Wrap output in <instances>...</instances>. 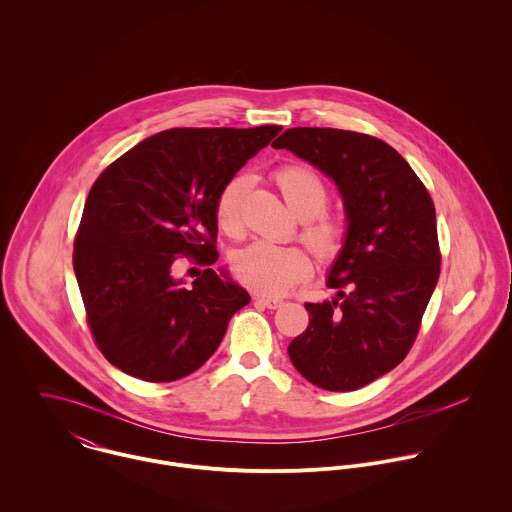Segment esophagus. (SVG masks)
Segmentation results:
<instances>
[{
    "label": "esophagus",
    "instance_id": "obj_1",
    "mask_svg": "<svg viewBox=\"0 0 512 512\" xmlns=\"http://www.w3.org/2000/svg\"><path fill=\"white\" fill-rule=\"evenodd\" d=\"M256 303H262V305L268 307V309H278V307L284 305L282 299H278V297H268V295H258V297H256Z\"/></svg>",
    "mask_w": 512,
    "mask_h": 512
}]
</instances>
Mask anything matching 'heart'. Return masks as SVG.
<instances>
[{
  "mask_svg": "<svg viewBox=\"0 0 512 512\" xmlns=\"http://www.w3.org/2000/svg\"><path fill=\"white\" fill-rule=\"evenodd\" d=\"M274 183L284 195L293 213L301 219V238L311 252L325 262L335 260L347 242V222L325 207L329 187L325 179L309 165L288 163L272 173ZM250 179L244 173L230 177L220 187L215 201V219L220 230L236 236L242 230V201L248 193ZM232 270L238 282L254 292L280 295L311 276V260L299 246L272 244L266 240L252 242L232 256Z\"/></svg>",
  "mask_w": 512,
  "mask_h": 512,
  "instance_id": "b5f03b06",
  "label": "heart"
}]
</instances>
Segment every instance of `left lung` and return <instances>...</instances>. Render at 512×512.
<instances>
[{
	"mask_svg": "<svg viewBox=\"0 0 512 512\" xmlns=\"http://www.w3.org/2000/svg\"><path fill=\"white\" fill-rule=\"evenodd\" d=\"M272 146L329 175L349 220L327 280L339 293L305 303L309 325L290 359L323 390H357L400 365L418 337L441 264L434 201L408 161L368 134L290 128Z\"/></svg>",
	"mask_w": 512,
	"mask_h": 512,
	"instance_id": "obj_1",
	"label": "left lung"
}]
</instances>
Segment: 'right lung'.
Instances as JSON below:
<instances>
[{
    "instance_id": "right-lung-1",
    "label": "right lung",
    "mask_w": 512,
    "mask_h": 512,
    "mask_svg": "<svg viewBox=\"0 0 512 512\" xmlns=\"http://www.w3.org/2000/svg\"><path fill=\"white\" fill-rule=\"evenodd\" d=\"M282 126L175 128L110 163L94 181L74 236L73 266L96 347L147 382L179 380L219 349L250 295L222 272L215 201L220 187ZM179 255L208 270L185 289Z\"/></svg>"
}]
</instances>
